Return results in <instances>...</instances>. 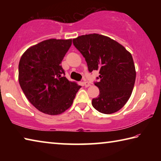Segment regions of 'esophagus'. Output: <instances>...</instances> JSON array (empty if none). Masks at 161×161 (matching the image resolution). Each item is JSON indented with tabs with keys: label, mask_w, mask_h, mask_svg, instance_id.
Segmentation results:
<instances>
[{
	"label": "esophagus",
	"mask_w": 161,
	"mask_h": 161,
	"mask_svg": "<svg viewBox=\"0 0 161 161\" xmlns=\"http://www.w3.org/2000/svg\"><path fill=\"white\" fill-rule=\"evenodd\" d=\"M83 84H84V86L85 87H89V86H91V84L89 83L88 81H84Z\"/></svg>",
	"instance_id": "obj_1"
}]
</instances>
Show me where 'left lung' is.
Instances as JSON below:
<instances>
[{
  "label": "left lung",
  "instance_id": "1",
  "mask_svg": "<svg viewBox=\"0 0 161 161\" xmlns=\"http://www.w3.org/2000/svg\"><path fill=\"white\" fill-rule=\"evenodd\" d=\"M89 71L99 70L100 81L95 83L99 95L92 104L99 112L115 113L126 104L132 94L136 81V69L131 54L116 40L94 33L73 39Z\"/></svg>",
  "mask_w": 161,
  "mask_h": 161
}]
</instances>
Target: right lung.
Masks as SVG:
<instances>
[{
  "instance_id": "1",
  "label": "right lung",
  "mask_w": 161,
  "mask_h": 161,
  "mask_svg": "<svg viewBox=\"0 0 161 161\" xmlns=\"http://www.w3.org/2000/svg\"><path fill=\"white\" fill-rule=\"evenodd\" d=\"M72 39H49L32 45L23 54L18 81L28 101L41 112L58 115L73 103L81 86L63 77L62 59Z\"/></svg>"
}]
</instances>
